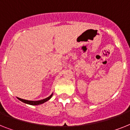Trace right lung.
Masks as SVG:
<instances>
[{
    "instance_id": "add662e5",
    "label": "right lung",
    "mask_w": 130,
    "mask_h": 130,
    "mask_svg": "<svg viewBox=\"0 0 130 130\" xmlns=\"http://www.w3.org/2000/svg\"><path fill=\"white\" fill-rule=\"evenodd\" d=\"M52 95H53V94H52L50 96H48L47 98L46 99H43V100H37V101H31V100H24V99H20V98H18V100H20V101L22 102H24L26 104H30V105H39V104H43L44 102H47V100H50L51 98H52Z\"/></svg>"
}]
</instances>
